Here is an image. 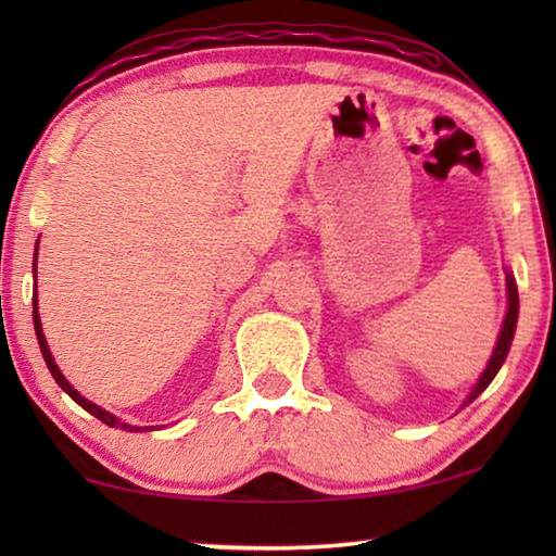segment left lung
Wrapping results in <instances>:
<instances>
[{
    "label": "left lung",
    "instance_id": "obj_1",
    "mask_svg": "<svg viewBox=\"0 0 556 556\" xmlns=\"http://www.w3.org/2000/svg\"><path fill=\"white\" fill-rule=\"evenodd\" d=\"M517 304H520V299H517V287H515V279L507 275V314H505V324H503V331L501 336H497V345L493 351V357L491 363H488V368L483 370L481 380H478V384L473 388V392L468 394V402H473L478 394H481L488 384L493 382V378L497 375V370H501V365L505 361L507 351H510V343H513V336H515V324H517Z\"/></svg>",
    "mask_w": 556,
    "mask_h": 556
}]
</instances>
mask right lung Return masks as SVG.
I'll list each match as a JSON object with an SVG mask.
<instances>
[{"label":"right lung","instance_id":"add662e5","mask_svg":"<svg viewBox=\"0 0 556 556\" xmlns=\"http://www.w3.org/2000/svg\"><path fill=\"white\" fill-rule=\"evenodd\" d=\"M34 275H36V260H34ZM36 294V291H34ZM34 328H36V338H39V345H41V353H43V361H46V365H49V370H51V375H53V380L61 384V388L71 394V397L80 404L83 409H88L90 414H96V417L100 419V421H105L108 427H119V429H125V431H137L139 427H129V425H125V421H119L117 417H112L110 412H105V409H100L98 404H92L90 400H86V397H80L78 394V390H73V384L63 378V372L59 370V365L53 363V355H51V351H49V343H46V338H43V331H41V318H39V312H36V296H34ZM139 431H144V429H139Z\"/></svg>","mask_w":556,"mask_h":556}]
</instances>
